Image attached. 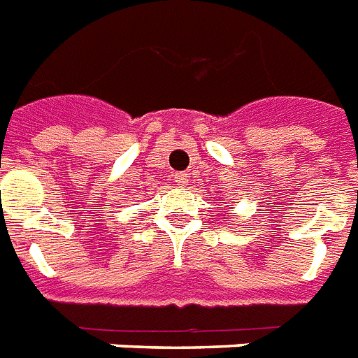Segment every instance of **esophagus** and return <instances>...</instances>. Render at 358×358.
I'll list each match as a JSON object with an SVG mask.
<instances>
[{
  "mask_svg": "<svg viewBox=\"0 0 358 358\" xmlns=\"http://www.w3.org/2000/svg\"><path fill=\"white\" fill-rule=\"evenodd\" d=\"M173 178H174V184L178 185V187H184V185L187 184V174L184 173H176Z\"/></svg>",
  "mask_w": 358,
  "mask_h": 358,
  "instance_id": "1",
  "label": "esophagus"
}]
</instances>
